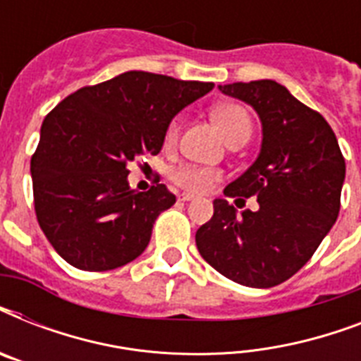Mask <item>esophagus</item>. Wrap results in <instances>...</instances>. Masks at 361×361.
Instances as JSON below:
<instances>
[{"label": "esophagus", "instance_id": "1", "mask_svg": "<svg viewBox=\"0 0 361 361\" xmlns=\"http://www.w3.org/2000/svg\"><path fill=\"white\" fill-rule=\"evenodd\" d=\"M180 200H181V202H189V200H195V195H191V192H181Z\"/></svg>", "mask_w": 361, "mask_h": 361}]
</instances>
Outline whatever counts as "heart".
Here are the masks:
<instances>
[{
	"label": "heart",
	"instance_id": "heart-1",
	"mask_svg": "<svg viewBox=\"0 0 361 361\" xmlns=\"http://www.w3.org/2000/svg\"><path fill=\"white\" fill-rule=\"evenodd\" d=\"M214 120L223 130V135L226 136V140H234L236 136L251 135L252 121L247 114L245 109H241L238 104H225L219 109L214 110ZM180 136V118H174L170 121L166 130H164V142L166 144H174ZM221 178V172L209 166H200V164H180L170 170V180L174 185L180 189L191 192H204L208 191L209 187L217 183Z\"/></svg>",
	"mask_w": 361,
	"mask_h": 361
}]
</instances>
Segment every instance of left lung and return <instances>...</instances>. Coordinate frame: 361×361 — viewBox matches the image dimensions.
<instances>
[{"label": "left lung", "instance_id": "left-lung-1", "mask_svg": "<svg viewBox=\"0 0 361 361\" xmlns=\"http://www.w3.org/2000/svg\"><path fill=\"white\" fill-rule=\"evenodd\" d=\"M219 90L251 104L262 121L260 155L225 187L236 204L257 197L258 209L236 214L214 200V217L197 231L198 252L234 283L269 288L302 269L336 223L345 157L328 121L275 80Z\"/></svg>", "mask_w": 361, "mask_h": 361}]
</instances>
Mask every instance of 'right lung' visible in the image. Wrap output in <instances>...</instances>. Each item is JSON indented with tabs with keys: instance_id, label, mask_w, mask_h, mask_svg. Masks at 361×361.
<instances>
[{
	"instance_id": "1",
	"label": "right lung",
	"mask_w": 361,
	"mask_h": 361,
	"mask_svg": "<svg viewBox=\"0 0 361 361\" xmlns=\"http://www.w3.org/2000/svg\"><path fill=\"white\" fill-rule=\"evenodd\" d=\"M212 90L214 82L129 71L76 90L44 118L31 157L33 204L59 257L86 271L140 257L176 197L163 183L133 191L127 166L157 155L172 118Z\"/></svg>"
}]
</instances>
